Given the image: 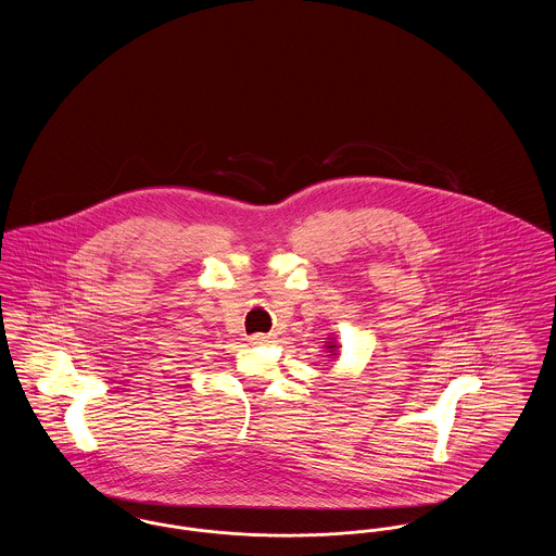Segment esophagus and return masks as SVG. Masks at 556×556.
Instances as JSON below:
<instances>
[{"label":"esophagus","instance_id":"esophagus-1","mask_svg":"<svg viewBox=\"0 0 556 556\" xmlns=\"http://www.w3.org/2000/svg\"><path fill=\"white\" fill-rule=\"evenodd\" d=\"M250 342H252V344H268V342H270V336L256 333V336H252V338H250Z\"/></svg>","mask_w":556,"mask_h":556}]
</instances>
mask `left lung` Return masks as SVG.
<instances>
[{"instance_id": "1", "label": "left lung", "mask_w": 556, "mask_h": 556, "mask_svg": "<svg viewBox=\"0 0 556 556\" xmlns=\"http://www.w3.org/2000/svg\"><path fill=\"white\" fill-rule=\"evenodd\" d=\"M327 348H331V352H333V350H336V348H338V345H336V344H329V345H327Z\"/></svg>"}]
</instances>
